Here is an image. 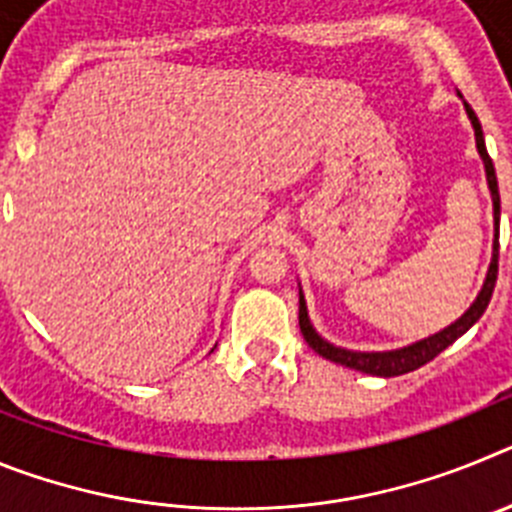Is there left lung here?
Wrapping results in <instances>:
<instances>
[{"label": "left lung", "mask_w": 512, "mask_h": 512, "mask_svg": "<svg viewBox=\"0 0 512 512\" xmlns=\"http://www.w3.org/2000/svg\"><path fill=\"white\" fill-rule=\"evenodd\" d=\"M464 107H467V115L474 125L477 151H479V156H482V161H485L487 184H490L492 207H495V246H492V264H490V271H487L485 284H482V292H479L477 300H474V305L469 307V310L464 312L459 320H456V323H451L449 328H443L441 333H436V336L423 338V341L413 343V346H408V348H397V351H374V354H366V351H348V348H338V346H333V343L323 341V338L315 333V328L310 325V320H307V307H305V300H302V295H300L302 336H305L307 346H310L315 354L323 356V359L336 361V364L348 366V369H356V372L372 374V377H400V374L415 372V369H420L423 364H428V361L436 359L443 348H449L456 338L464 336V333H467V330L472 328L479 318H482V312L487 310V305H490L492 289H495V282H497V251H500V241H497V238H500V233H497V223H500V192H497L495 166H492V158L485 148L482 125H479L477 115H474V110L469 107L467 102H464Z\"/></svg>", "instance_id": "8db88e82"}]
</instances>
